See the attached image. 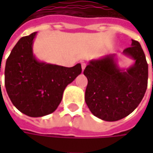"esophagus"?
Returning a JSON list of instances; mask_svg holds the SVG:
<instances>
[{
    "instance_id": "obj_1",
    "label": "esophagus",
    "mask_w": 153,
    "mask_h": 153,
    "mask_svg": "<svg viewBox=\"0 0 153 153\" xmlns=\"http://www.w3.org/2000/svg\"><path fill=\"white\" fill-rule=\"evenodd\" d=\"M86 68V64L85 63H82V71H84V69H85Z\"/></svg>"
}]
</instances>
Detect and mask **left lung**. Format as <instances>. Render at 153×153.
Returning <instances> with one entry per match:
<instances>
[{"mask_svg": "<svg viewBox=\"0 0 153 153\" xmlns=\"http://www.w3.org/2000/svg\"><path fill=\"white\" fill-rule=\"evenodd\" d=\"M123 53L133 59L134 65L121 68L117 55L109 54L90 60L83 71L88 78L86 104L104 121L120 120L133 112L147 88L148 65L140 44L132 40L131 47Z\"/></svg>", "mask_w": 153, "mask_h": 153, "instance_id": "left-lung-1", "label": "left lung"}]
</instances>
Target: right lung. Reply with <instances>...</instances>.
<instances>
[{
  "label": "right lung",
  "instance_id": "right-lung-1",
  "mask_svg": "<svg viewBox=\"0 0 153 153\" xmlns=\"http://www.w3.org/2000/svg\"><path fill=\"white\" fill-rule=\"evenodd\" d=\"M36 34L19 39L5 67V87L11 101L22 113L31 117L53 112L66 86L82 72L81 64L69 68L38 60L33 53Z\"/></svg>",
  "mask_w": 153,
  "mask_h": 153
}]
</instances>
